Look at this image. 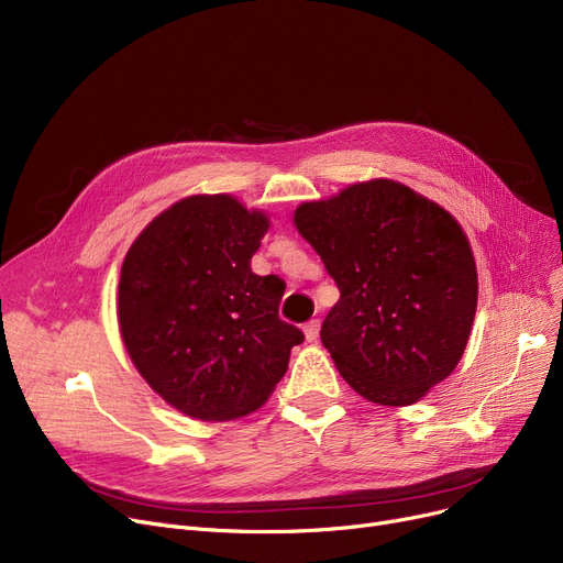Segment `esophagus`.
I'll use <instances>...</instances> for the list:
<instances>
[{"label":"esophagus","instance_id":"obj_1","mask_svg":"<svg viewBox=\"0 0 563 563\" xmlns=\"http://www.w3.org/2000/svg\"><path fill=\"white\" fill-rule=\"evenodd\" d=\"M319 327H321L319 319H310V321L306 323L303 333H306V340H308V342H314V340L319 338Z\"/></svg>","mask_w":563,"mask_h":563}]
</instances>
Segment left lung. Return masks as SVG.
I'll return each mask as SVG.
<instances>
[{
  "mask_svg": "<svg viewBox=\"0 0 563 563\" xmlns=\"http://www.w3.org/2000/svg\"><path fill=\"white\" fill-rule=\"evenodd\" d=\"M294 223L340 289L321 342L353 390L408 406L454 372L477 310V266L452 214L372 180L303 202Z\"/></svg>",
  "mask_w": 563,
  "mask_h": 563,
  "instance_id": "1",
  "label": "left lung"
}]
</instances>
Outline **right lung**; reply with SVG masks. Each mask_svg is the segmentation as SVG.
<instances>
[{
    "instance_id": "obj_1",
    "label": "right lung",
    "mask_w": 563,
    "mask_h": 563,
    "mask_svg": "<svg viewBox=\"0 0 563 563\" xmlns=\"http://www.w3.org/2000/svg\"><path fill=\"white\" fill-rule=\"evenodd\" d=\"M269 221L230 196H191L125 255L118 321L141 376L196 420H232L266 401L301 329L278 317L285 283L251 257Z\"/></svg>"
}]
</instances>
